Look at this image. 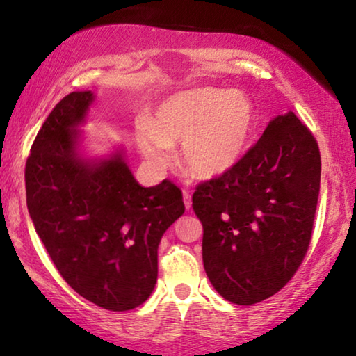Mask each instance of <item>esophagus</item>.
<instances>
[{
	"label": "esophagus",
	"mask_w": 356,
	"mask_h": 356,
	"mask_svg": "<svg viewBox=\"0 0 356 356\" xmlns=\"http://www.w3.org/2000/svg\"><path fill=\"white\" fill-rule=\"evenodd\" d=\"M183 199H184V206H186V209L191 207V194L188 191H183Z\"/></svg>",
	"instance_id": "1"
}]
</instances>
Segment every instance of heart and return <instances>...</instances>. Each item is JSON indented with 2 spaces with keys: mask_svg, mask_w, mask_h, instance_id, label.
Here are the masks:
<instances>
[{
  "mask_svg": "<svg viewBox=\"0 0 356 356\" xmlns=\"http://www.w3.org/2000/svg\"><path fill=\"white\" fill-rule=\"evenodd\" d=\"M254 126L248 95L217 87H196L170 95L154 118L138 126V143L155 165L168 162L170 145L181 144L184 167L196 177L216 178L235 167Z\"/></svg>",
  "mask_w": 356,
  "mask_h": 356,
  "instance_id": "obj_1",
  "label": "heart"
}]
</instances>
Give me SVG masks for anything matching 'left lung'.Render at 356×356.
Here are the masks:
<instances>
[{"label":"left lung","instance_id":"left-lung-1","mask_svg":"<svg viewBox=\"0 0 356 356\" xmlns=\"http://www.w3.org/2000/svg\"><path fill=\"white\" fill-rule=\"evenodd\" d=\"M319 183L318 140L286 113L232 170L197 184L204 269L223 298L254 305L289 284L313 236Z\"/></svg>","mask_w":356,"mask_h":356}]
</instances>
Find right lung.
<instances>
[{"mask_svg": "<svg viewBox=\"0 0 356 356\" xmlns=\"http://www.w3.org/2000/svg\"><path fill=\"white\" fill-rule=\"evenodd\" d=\"M92 92H71L42 124L26 162L27 209L53 264L86 300L110 311L138 308L157 282L160 238L184 213L170 179L143 188L123 155L77 157L76 126Z\"/></svg>", "mask_w": 356, "mask_h": 356, "instance_id": "obj_1", "label": "right lung"}]
</instances>
